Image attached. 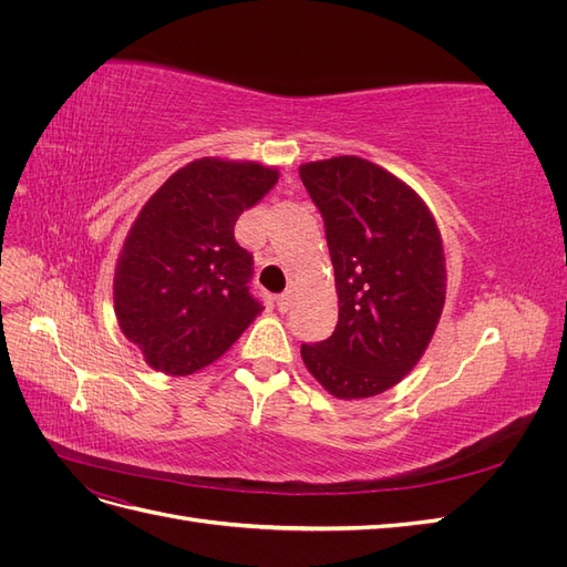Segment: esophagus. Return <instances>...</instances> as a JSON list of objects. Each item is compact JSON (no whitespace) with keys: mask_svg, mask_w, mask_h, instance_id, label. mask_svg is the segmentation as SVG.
<instances>
[{"mask_svg":"<svg viewBox=\"0 0 567 567\" xmlns=\"http://www.w3.org/2000/svg\"><path fill=\"white\" fill-rule=\"evenodd\" d=\"M293 290H286V293H281V296H277V307H279V312H288L290 310V305H293Z\"/></svg>","mask_w":567,"mask_h":567,"instance_id":"34e87169","label":"esophagus"}]
</instances>
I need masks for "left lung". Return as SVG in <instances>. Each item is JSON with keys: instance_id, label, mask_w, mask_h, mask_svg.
<instances>
[{"instance_id": "8db88e82", "label": "left lung", "mask_w": 567, "mask_h": 567, "mask_svg": "<svg viewBox=\"0 0 567 567\" xmlns=\"http://www.w3.org/2000/svg\"><path fill=\"white\" fill-rule=\"evenodd\" d=\"M323 217L336 271L338 323L302 346V362L338 400L398 385L431 346L447 296L442 236L423 198L357 156L300 165Z\"/></svg>"}]
</instances>
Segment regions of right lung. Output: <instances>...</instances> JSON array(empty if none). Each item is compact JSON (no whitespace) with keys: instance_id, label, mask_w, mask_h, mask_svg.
Masks as SVG:
<instances>
[{"instance_id":"obj_1","label":"right lung","mask_w":567,"mask_h":567,"mask_svg":"<svg viewBox=\"0 0 567 567\" xmlns=\"http://www.w3.org/2000/svg\"><path fill=\"white\" fill-rule=\"evenodd\" d=\"M277 182L279 169L262 163L198 158L136 215L115 262L113 307L151 369H205L262 312L248 286L252 255L234 225Z\"/></svg>"}]
</instances>
